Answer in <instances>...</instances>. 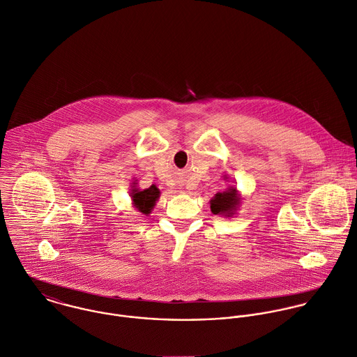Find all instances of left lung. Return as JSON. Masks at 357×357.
<instances>
[{
  "label": "left lung",
  "instance_id": "left-lung-1",
  "mask_svg": "<svg viewBox=\"0 0 357 357\" xmlns=\"http://www.w3.org/2000/svg\"><path fill=\"white\" fill-rule=\"evenodd\" d=\"M211 211L215 215H223L226 218L234 215L238 204H240V196L236 190V188L230 186L227 190L216 193L210 202Z\"/></svg>",
  "mask_w": 357,
  "mask_h": 357
}]
</instances>
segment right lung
<instances>
[{
    "label": "right lung",
    "instance_id": "1",
    "mask_svg": "<svg viewBox=\"0 0 357 357\" xmlns=\"http://www.w3.org/2000/svg\"><path fill=\"white\" fill-rule=\"evenodd\" d=\"M135 185V183H134ZM134 207L144 215H149L151 213L153 207L155 206L157 199L160 197V190L155 188V185H151L150 188L141 190L137 186H132L131 193Z\"/></svg>",
    "mask_w": 357,
    "mask_h": 357
}]
</instances>
